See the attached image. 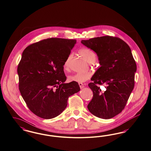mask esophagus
Listing matches in <instances>:
<instances>
[{
	"label": "esophagus",
	"instance_id": "34e87169",
	"mask_svg": "<svg viewBox=\"0 0 151 151\" xmlns=\"http://www.w3.org/2000/svg\"><path fill=\"white\" fill-rule=\"evenodd\" d=\"M78 85L80 86V89H83L84 87V84H83V83H78Z\"/></svg>",
	"mask_w": 151,
	"mask_h": 151
}]
</instances>
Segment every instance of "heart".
Wrapping results in <instances>:
<instances>
[{
    "label": "heart",
    "mask_w": 151,
    "mask_h": 151,
    "mask_svg": "<svg viewBox=\"0 0 151 151\" xmlns=\"http://www.w3.org/2000/svg\"><path fill=\"white\" fill-rule=\"evenodd\" d=\"M78 53L81 55L85 60H87L89 63L94 62L96 58L97 55L96 53L92 50L91 49L88 48H83L78 50ZM73 55L70 54L64 63V67L65 69H68L70 62L72 60ZM91 72H86V73H76L74 75L69 76L68 80L70 82H76L78 83H84L88 80L91 78Z\"/></svg>",
    "instance_id": "1"
}]
</instances>
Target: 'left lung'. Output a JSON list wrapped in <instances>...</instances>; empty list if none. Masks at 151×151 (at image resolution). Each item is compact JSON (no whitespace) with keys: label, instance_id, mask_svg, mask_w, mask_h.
<instances>
[{"label":"left lung","instance_id":"left-lung-1","mask_svg":"<svg viewBox=\"0 0 151 151\" xmlns=\"http://www.w3.org/2000/svg\"><path fill=\"white\" fill-rule=\"evenodd\" d=\"M81 43L97 53L101 66L88 84L93 96L88 109L99 118L111 119L124 109L134 87L137 65L131 49L114 36L91 38ZM103 84L106 91L102 92L99 86Z\"/></svg>","mask_w":151,"mask_h":151}]
</instances>
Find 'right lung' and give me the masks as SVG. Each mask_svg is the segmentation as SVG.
<instances>
[{
  "label": "right lung",
  "mask_w": 151,
  "mask_h": 151,
  "mask_svg": "<svg viewBox=\"0 0 151 151\" xmlns=\"http://www.w3.org/2000/svg\"><path fill=\"white\" fill-rule=\"evenodd\" d=\"M76 42L75 39L49 38L24 50L17 67L19 90L37 116L50 119L60 115L69 97L80 91L76 82L64 83V63Z\"/></svg>",
  "instance_id": "obj_1"
}]
</instances>
